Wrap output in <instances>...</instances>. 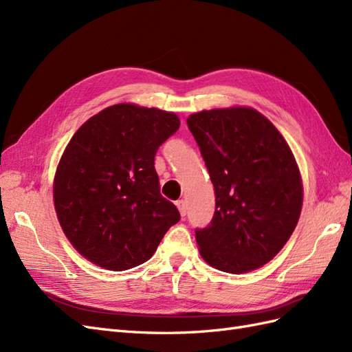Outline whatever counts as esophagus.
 <instances>
[{"label":"esophagus","instance_id":"esophagus-1","mask_svg":"<svg viewBox=\"0 0 352 352\" xmlns=\"http://www.w3.org/2000/svg\"><path fill=\"white\" fill-rule=\"evenodd\" d=\"M176 207L179 208V212H180V216H182V217H185V216H186V211H188V207H186V202H185L184 199H179V201H176Z\"/></svg>","mask_w":352,"mask_h":352}]
</instances>
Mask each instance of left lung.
<instances>
[{"instance_id":"obj_1","label":"left lung","mask_w":352,"mask_h":352,"mask_svg":"<svg viewBox=\"0 0 352 352\" xmlns=\"http://www.w3.org/2000/svg\"><path fill=\"white\" fill-rule=\"evenodd\" d=\"M214 186L216 211L195 230L201 257L226 273L261 267L291 238L302 184L289 145L254 109L204 110L188 117Z\"/></svg>"}]
</instances>
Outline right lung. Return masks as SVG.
<instances>
[{
  "mask_svg": "<svg viewBox=\"0 0 352 352\" xmlns=\"http://www.w3.org/2000/svg\"><path fill=\"white\" fill-rule=\"evenodd\" d=\"M179 126L175 113L116 104L73 135L56 172L54 206L85 258L114 272L136 267L179 221L154 167L160 145Z\"/></svg>",
  "mask_w": 352,
  "mask_h": 352,
  "instance_id": "obj_1",
  "label": "right lung"
}]
</instances>
